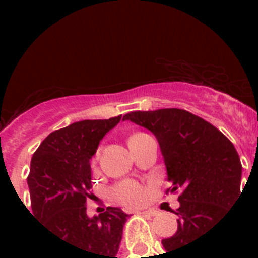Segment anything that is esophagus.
<instances>
[{
  "mask_svg": "<svg viewBox=\"0 0 258 258\" xmlns=\"http://www.w3.org/2000/svg\"><path fill=\"white\" fill-rule=\"evenodd\" d=\"M139 214H143V216L154 217L157 216V210H143V212H139Z\"/></svg>",
  "mask_w": 258,
  "mask_h": 258,
  "instance_id": "1",
  "label": "esophagus"
}]
</instances>
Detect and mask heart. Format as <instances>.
<instances>
[{"label":"heart","mask_w":258,"mask_h":258,"mask_svg":"<svg viewBox=\"0 0 258 258\" xmlns=\"http://www.w3.org/2000/svg\"><path fill=\"white\" fill-rule=\"evenodd\" d=\"M143 135H145L143 133L133 134L128 138V143L135 142L137 139L143 137ZM97 158H99V150H96L95 154H93V157L91 158L92 166L96 165ZM112 197L113 200L117 201L119 204L128 206V208H137V206H141V205H143L147 201L149 192H147V190L142 184L137 183L135 180H123V182H119V183L113 186Z\"/></svg>","instance_id":"b5f03b06"}]
</instances>
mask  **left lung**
<instances>
[{
  "label": "left lung",
  "mask_w": 258,
  "mask_h": 258,
  "mask_svg": "<svg viewBox=\"0 0 258 258\" xmlns=\"http://www.w3.org/2000/svg\"><path fill=\"white\" fill-rule=\"evenodd\" d=\"M131 120L157 137L167 169V192L180 190L178 230L162 240L172 252L191 244L218 222L240 197L241 166L234 146L220 130L194 113L179 108L135 111ZM166 252V253H167Z\"/></svg>",
  "instance_id": "left-lung-1"
}]
</instances>
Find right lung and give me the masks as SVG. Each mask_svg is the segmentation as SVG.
I'll use <instances>...</instances> for the list:
<instances>
[{"mask_svg":"<svg viewBox=\"0 0 258 258\" xmlns=\"http://www.w3.org/2000/svg\"><path fill=\"white\" fill-rule=\"evenodd\" d=\"M121 115L82 120L56 130L34 151L28 175L32 216L58 240L86 250L91 258H117L123 226L128 218L119 208L87 216L92 198L91 165L105 134Z\"/></svg>","mask_w":258,"mask_h":258,"instance_id":"right-lung-1","label":"right lung"}]
</instances>
